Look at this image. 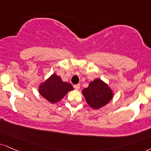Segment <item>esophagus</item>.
Returning <instances> with one entry per match:
<instances>
[{
  "mask_svg": "<svg viewBox=\"0 0 151 151\" xmlns=\"http://www.w3.org/2000/svg\"><path fill=\"white\" fill-rule=\"evenodd\" d=\"M74 88H75L76 90H79V88H80V85H79V84H76V85H74Z\"/></svg>",
  "mask_w": 151,
  "mask_h": 151,
  "instance_id": "34e87169",
  "label": "esophagus"
}]
</instances>
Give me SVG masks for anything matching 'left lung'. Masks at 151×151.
Here are the masks:
<instances>
[{
    "instance_id": "left-lung-1",
    "label": "left lung",
    "mask_w": 151,
    "mask_h": 151,
    "mask_svg": "<svg viewBox=\"0 0 151 151\" xmlns=\"http://www.w3.org/2000/svg\"><path fill=\"white\" fill-rule=\"evenodd\" d=\"M87 104L91 108L98 110L106 105L113 99V91L108 86L99 78L91 81L87 88L82 90Z\"/></svg>"
}]
</instances>
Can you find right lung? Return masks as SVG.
<instances>
[{"instance_id":"right-lung-1","label":"right lung","mask_w":151,"mask_h":151,"mask_svg":"<svg viewBox=\"0 0 151 151\" xmlns=\"http://www.w3.org/2000/svg\"><path fill=\"white\" fill-rule=\"evenodd\" d=\"M73 89L71 83L63 81L60 76L54 73L39 86L40 95L52 104L59 102L69 91Z\"/></svg>"}]
</instances>
